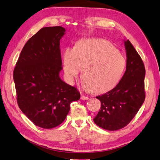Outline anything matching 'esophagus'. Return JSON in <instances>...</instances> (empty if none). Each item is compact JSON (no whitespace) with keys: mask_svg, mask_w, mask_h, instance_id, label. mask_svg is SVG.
<instances>
[{"mask_svg":"<svg viewBox=\"0 0 160 160\" xmlns=\"http://www.w3.org/2000/svg\"><path fill=\"white\" fill-rule=\"evenodd\" d=\"M81 99H82V100H87V99H88V98L87 97V96L82 95V96H81Z\"/></svg>","mask_w":160,"mask_h":160,"instance_id":"1","label":"esophagus"}]
</instances>
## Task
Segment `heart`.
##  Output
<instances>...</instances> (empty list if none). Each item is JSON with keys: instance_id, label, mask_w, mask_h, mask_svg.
Listing matches in <instances>:
<instances>
[{"instance_id": "1", "label": "heart", "mask_w": 160, "mask_h": 160, "mask_svg": "<svg viewBox=\"0 0 160 160\" xmlns=\"http://www.w3.org/2000/svg\"><path fill=\"white\" fill-rule=\"evenodd\" d=\"M63 71L70 82L77 78L81 69L89 90L102 92L113 88L125 73V57L112 43L102 39H82L73 49L68 48L62 56Z\"/></svg>"}]
</instances>
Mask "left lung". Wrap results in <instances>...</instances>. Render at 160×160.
Listing matches in <instances>:
<instances>
[{"label":"left lung","instance_id":"1","mask_svg":"<svg viewBox=\"0 0 160 160\" xmlns=\"http://www.w3.org/2000/svg\"><path fill=\"white\" fill-rule=\"evenodd\" d=\"M124 44L127 65L123 76L116 87L96 97L101 102V108L93 121L106 130H117L127 125L145 99L144 63L128 39L124 40Z\"/></svg>","mask_w":160,"mask_h":160}]
</instances>
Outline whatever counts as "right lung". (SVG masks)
Returning a JSON list of instances; mask_svg holds the SVG:
<instances>
[{
    "mask_svg": "<svg viewBox=\"0 0 160 160\" xmlns=\"http://www.w3.org/2000/svg\"><path fill=\"white\" fill-rule=\"evenodd\" d=\"M65 28L44 27L30 38L13 71L19 108L33 123L44 129L64 121L72 102L80 94L60 78V40Z\"/></svg>",
    "mask_w": 160,
    "mask_h": 160,
    "instance_id": "1",
    "label": "right lung"
}]
</instances>
